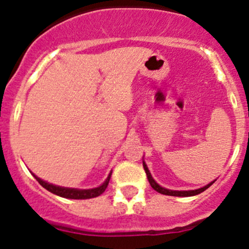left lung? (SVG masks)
Masks as SVG:
<instances>
[{
  "instance_id": "left-lung-1",
  "label": "left lung",
  "mask_w": 249,
  "mask_h": 249,
  "mask_svg": "<svg viewBox=\"0 0 249 249\" xmlns=\"http://www.w3.org/2000/svg\"><path fill=\"white\" fill-rule=\"evenodd\" d=\"M143 169H144L145 175H147L148 180H149V184L152 185L153 189L157 190V192L160 193V194L170 195V196H183V197H185V196H194V195H197V194H200V193L205 192V190L207 189V188H210L211 185H212L213 183L215 182V179H214V180H212V182H211V183H208V184H206L205 187L199 188V189H194V190H171V189H166V188L161 187V185L158 184V183L155 182V179L152 177V175H150L149 170H148V167H147V164H145L144 161H143Z\"/></svg>"
}]
</instances>
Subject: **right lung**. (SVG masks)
Wrapping results in <instances>:
<instances>
[{"label":"right lung","mask_w":249,"mask_h":249,"mask_svg":"<svg viewBox=\"0 0 249 249\" xmlns=\"http://www.w3.org/2000/svg\"><path fill=\"white\" fill-rule=\"evenodd\" d=\"M34 177L36 178L37 182L42 185L43 188H46L48 192L53 193V194L57 195V196L65 197V199H74V200H84V199H91V197H96L99 195H101L102 193L106 190L107 185H108L110 175L112 171L109 172V175L107 176V178L105 179V182L101 185L96 188H91V189H77V188H66V187H60V185L52 184V183H48L46 180L41 179L39 177H37L35 173H32Z\"/></svg>","instance_id":"obj_1"}]
</instances>
